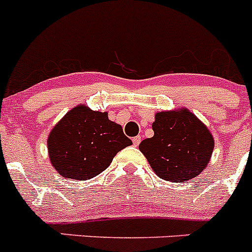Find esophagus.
I'll list each match as a JSON object with an SVG mask.
<instances>
[{
  "label": "esophagus",
  "instance_id": "esophagus-1",
  "mask_svg": "<svg viewBox=\"0 0 252 252\" xmlns=\"http://www.w3.org/2000/svg\"><path fill=\"white\" fill-rule=\"evenodd\" d=\"M132 142H133V146H139V144L141 142V137L140 136H135L132 139Z\"/></svg>",
  "mask_w": 252,
  "mask_h": 252
}]
</instances>
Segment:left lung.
Wrapping results in <instances>:
<instances>
[{
	"label": "left lung",
	"instance_id": "left-lung-1",
	"mask_svg": "<svg viewBox=\"0 0 252 252\" xmlns=\"http://www.w3.org/2000/svg\"><path fill=\"white\" fill-rule=\"evenodd\" d=\"M154 136L139 145L159 178L183 183L201 174L212 157L215 141L206 125L187 108L155 115Z\"/></svg>",
	"mask_w": 252,
	"mask_h": 252
}]
</instances>
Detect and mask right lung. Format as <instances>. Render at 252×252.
<instances>
[{
  "label": "right lung",
  "mask_w": 252,
  "mask_h": 252,
  "mask_svg": "<svg viewBox=\"0 0 252 252\" xmlns=\"http://www.w3.org/2000/svg\"><path fill=\"white\" fill-rule=\"evenodd\" d=\"M132 141L107 112L77 106L60 120L48 137L51 165L62 177L87 180L101 174L115 155Z\"/></svg>",
  "instance_id": "1"
}]
</instances>
